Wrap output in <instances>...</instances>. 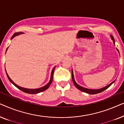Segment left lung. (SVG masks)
I'll use <instances>...</instances> for the list:
<instances>
[{
    "label": "left lung",
    "instance_id": "obj_1",
    "mask_svg": "<svg viewBox=\"0 0 124 124\" xmlns=\"http://www.w3.org/2000/svg\"><path fill=\"white\" fill-rule=\"evenodd\" d=\"M111 38L112 39V40H113V44H114L115 46V39H114V38H113V37L112 35H111ZM116 49H117V51L118 52V53H119V51H118V49L117 48H116ZM72 77L73 82V84H74V85H75L76 87H77L78 89H79V90L82 91H83V92L87 93V94H98V93H100L102 92V91H104L105 90H106L107 89H108V88L109 87V86H111L112 84H113V83L115 82V81H116V80H115L114 81H113L112 82H111L109 85H108L105 86V87H104L101 88V89H87V88L82 87V86H79V85H78L77 83H76L75 80H74V75H73V70H72Z\"/></svg>",
    "mask_w": 124,
    "mask_h": 124
}]
</instances>
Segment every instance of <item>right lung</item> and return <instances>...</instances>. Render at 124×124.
<instances>
[{
    "instance_id": "obj_1",
    "label": "right lung",
    "mask_w": 124,
    "mask_h": 124,
    "mask_svg": "<svg viewBox=\"0 0 124 124\" xmlns=\"http://www.w3.org/2000/svg\"><path fill=\"white\" fill-rule=\"evenodd\" d=\"M23 34V33H22V32H20V33H15L13 35V36L11 38V39H12L15 37L17 35H18L20 34ZM8 48H7L6 50V52L7 51V49ZM55 67L52 69V72H51V78H50V80L49 81V82L48 84L46 85L45 86H43V87H40V88H38V89H26V88H24V87H22L21 86L17 85H16L15 83L13 82V81L12 80V79L10 78V77H9V76H8V74H7V71L6 70V74H7V76L8 79H9L10 82H11L12 84L13 85H15V86L17 88H18V89L20 90L23 91V92L24 93H28V94H38V93H41L42 91H45L46 90H47L48 88L49 87V86H50L52 82V79H53V75H54V70H55Z\"/></svg>"
}]
</instances>
